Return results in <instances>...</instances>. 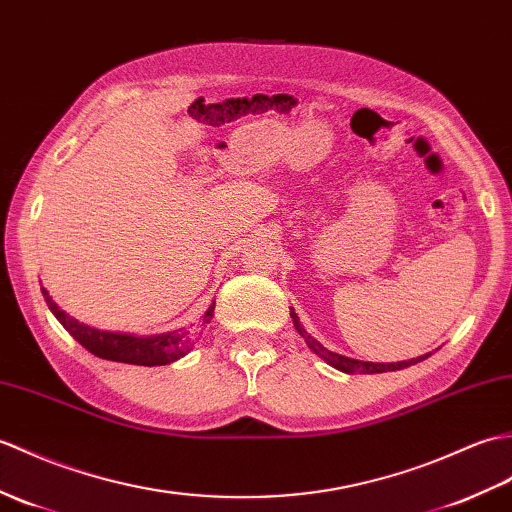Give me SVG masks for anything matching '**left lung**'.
Instances as JSON below:
<instances>
[{
    "mask_svg": "<svg viewBox=\"0 0 512 512\" xmlns=\"http://www.w3.org/2000/svg\"><path fill=\"white\" fill-rule=\"evenodd\" d=\"M290 316H292V323H294V327H296V331H299L301 334V338H305V342H307V347H310L314 353H318L320 358H323L327 364H331L334 368H338V371H342V373H349V375H353V373H386V371H399V368H406V366H412V364H417V362H421V360H425L427 355H421V358H414V360H408V362H392V364H375V362H360V360H351V358H344V355H338V353H334V351H329V349H325L323 344H320L316 338H312L310 334H307V331L303 329V325H301V320H299V316H296L294 312H290Z\"/></svg>",
    "mask_w": 512,
    "mask_h": 512,
    "instance_id": "1",
    "label": "left lung"
}]
</instances>
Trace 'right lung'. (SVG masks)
I'll return each mask as SVG.
<instances>
[{
    "mask_svg": "<svg viewBox=\"0 0 512 512\" xmlns=\"http://www.w3.org/2000/svg\"><path fill=\"white\" fill-rule=\"evenodd\" d=\"M41 292L45 296L47 307H50L58 323H61L89 353L98 355L102 360L137 364V366H163L183 358V355L189 351V347H192V342L198 338L200 329L211 323L213 307H216V303L209 307L205 312V318L200 320V325H196V329H181V331H170V334L137 338L128 334H111V331H100V329L82 325L76 318L65 314L61 307L52 301L50 292L45 288H41Z\"/></svg>",
    "mask_w": 512,
    "mask_h": 512,
    "instance_id": "obj_1",
    "label": "right lung"
}]
</instances>
